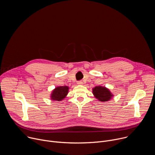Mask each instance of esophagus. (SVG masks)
<instances>
[{
	"instance_id": "obj_1",
	"label": "esophagus",
	"mask_w": 155,
	"mask_h": 155,
	"mask_svg": "<svg viewBox=\"0 0 155 155\" xmlns=\"http://www.w3.org/2000/svg\"><path fill=\"white\" fill-rule=\"evenodd\" d=\"M77 84L78 85H82L83 84V82L82 81H77Z\"/></svg>"
}]
</instances>
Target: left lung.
Here are the masks:
<instances>
[{
  "mask_svg": "<svg viewBox=\"0 0 155 155\" xmlns=\"http://www.w3.org/2000/svg\"><path fill=\"white\" fill-rule=\"evenodd\" d=\"M93 94L95 98L99 102H107L111 100L114 95L107 87L102 86H96L92 90Z\"/></svg>",
  "mask_w": 155,
  "mask_h": 155,
  "instance_id": "1",
  "label": "left lung"
}]
</instances>
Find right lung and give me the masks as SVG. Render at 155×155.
Masks as SVG:
<instances>
[{
  "label": "right lung",
  "instance_id": "right-lung-1",
  "mask_svg": "<svg viewBox=\"0 0 155 155\" xmlns=\"http://www.w3.org/2000/svg\"><path fill=\"white\" fill-rule=\"evenodd\" d=\"M69 87L68 86H59L56 87L51 91L50 99L53 101H63L69 93Z\"/></svg>",
  "mask_w": 155,
  "mask_h": 155
}]
</instances>
